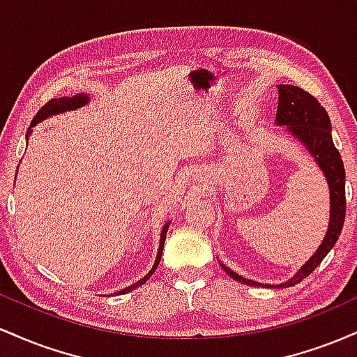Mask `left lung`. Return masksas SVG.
<instances>
[{
    "label": "left lung",
    "mask_w": 357,
    "mask_h": 357,
    "mask_svg": "<svg viewBox=\"0 0 357 357\" xmlns=\"http://www.w3.org/2000/svg\"><path fill=\"white\" fill-rule=\"evenodd\" d=\"M278 105H277V126H285L292 136L307 147L312 158L315 159L319 167L326 176L327 184H329L331 195V218L327 233L324 236L322 243L319 245L317 252L310 257L302 265L301 270L290 280L278 285H264L258 282L248 280V278L238 275L233 270L227 268L223 264L225 272L236 282L252 287H275V289H285V287H294L298 282L309 277L319 264L326 258L331 248L334 247L339 235L342 231L344 218H346V173H344V165L339 151L335 149L333 136H331V119L327 116L326 109L319 104L315 97L305 92L304 89L296 87V85H278Z\"/></svg>",
    "instance_id": "left-lung-1"
}]
</instances>
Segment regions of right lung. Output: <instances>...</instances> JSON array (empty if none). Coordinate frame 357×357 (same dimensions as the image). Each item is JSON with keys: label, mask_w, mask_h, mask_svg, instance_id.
I'll return each instance as SVG.
<instances>
[{"label": "right lung", "mask_w": 357, "mask_h": 357, "mask_svg": "<svg viewBox=\"0 0 357 357\" xmlns=\"http://www.w3.org/2000/svg\"><path fill=\"white\" fill-rule=\"evenodd\" d=\"M87 102H89V96H85V93H77V96H73V97H60V99H52L50 102H47V104H45L43 107L38 110V112H36L33 121H31V126H30V130H28V134L31 132V127L38 124V122L45 121V119H48L50 116H56V114H61V112H67V110L80 109V107H84ZM28 134H26V139H28ZM167 228H169V221H167V223L165 225V228H162V231H161V240H159L158 257H155V261H154L153 268L149 270V273H146V275L142 277L139 282H136V284H132L130 287H126V289L119 290V292H116V296H122V294H127V292H130V290L137 289L139 285L146 284L147 278L153 275L154 270L158 268L159 261H161V255H162V248H165V240H166Z\"/></svg>", "instance_id": "add662e5"}]
</instances>
